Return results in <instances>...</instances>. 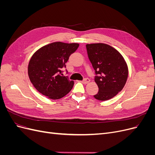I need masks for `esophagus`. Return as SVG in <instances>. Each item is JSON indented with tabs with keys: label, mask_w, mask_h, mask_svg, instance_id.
Returning <instances> with one entry per match:
<instances>
[{
	"label": "esophagus",
	"mask_w": 155,
	"mask_h": 155,
	"mask_svg": "<svg viewBox=\"0 0 155 155\" xmlns=\"http://www.w3.org/2000/svg\"><path fill=\"white\" fill-rule=\"evenodd\" d=\"M81 82H82V83L85 84V85H86V84H87V83L90 82V79H88V78H85V79H84Z\"/></svg>",
	"instance_id": "34e87169"
}]
</instances>
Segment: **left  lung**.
I'll use <instances>...</instances> for the list:
<instances>
[{
	"label": "left lung",
	"mask_w": 155,
	"mask_h": 155,
	"mask_svg": "<svg viewBox=\"0 0 155 155\" xmlns=\"http://www.w3.org/2000/svg\"><path fill=\"white\" fill-rule=\"evenodd\" d=\"M88 58L97 76L94 81L99 88L94 96L100 101L109 100L124 88L128 78V67L119 51L105 43L86 45Z\"/></svg>",
	"instance_id": "obj_1"
}]
</instances>
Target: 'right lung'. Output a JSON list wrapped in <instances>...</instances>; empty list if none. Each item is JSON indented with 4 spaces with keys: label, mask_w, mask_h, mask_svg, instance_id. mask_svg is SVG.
Segmentation results:
<instances>
[{
    "label": "right lung",
    "mask_w": 155,
    "mask_h": 155,
    "mask_svg": "<svg viewBox=\"0 0 155 155\" xmlns=\"http://www.w3.org/2000/svg\"><path fill=\"white\" fill-rule=\"evenodd\" d=\"M79 45L54 42L42 46L32 55L28 74L33 85L41 94L50 99L58 100L72 90L74 81H69L60 74L69 56Z\"/></svg>",
    "instance_id": "add662e5"
}]
</instances>
